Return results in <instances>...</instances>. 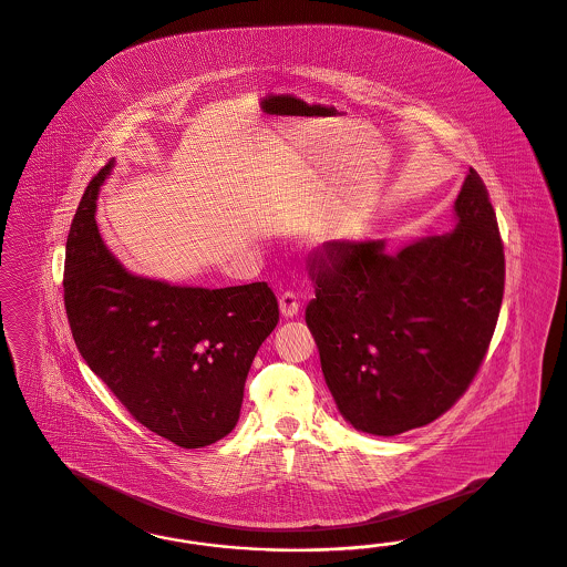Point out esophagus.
<instances>
[{
	"mask_svg": "<svg viewBox=\"0 0 567 567\" xmlns=\"http://www.w3.org/2000/svg\"><path fill=\"white\" fill-rule=\"evenodd\" d=\"M278 306H280V313L285 316V318H293L299 312V308H301V303H299V297L293 291H285V293L280 295V299H278Z\"/></svg>",
	"mask_w": 567,
	"mask_h": 567,
	"instance_id": "esophagus-1",
	"label": "esophagus"
}]
</instances>
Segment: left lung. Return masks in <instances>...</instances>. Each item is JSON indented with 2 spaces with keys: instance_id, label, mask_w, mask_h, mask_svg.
Returning a JSON list of instances; mask_svg holds the SVG:
<instances>
[{
  "instance_id": "left-lung-1",
  "label": "left lung",
  "mask_w": 567,
  "mask_h": 567,
  "mask_svg": "<svg viewBox=\"0 0 567 567\" xmlns=\"http://www.w3.org/2000/svg\"><path fill=\"white\" fill-rule=\"evenodd\" d=\"M458 226L390 254L385 240H329L308 268L306 322L337 409L355 430L398 435L450 411L480 371L505 293L488 188L471 167Z\"/></svg>"
}]
</instances>
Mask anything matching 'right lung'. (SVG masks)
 <instances>
[{
    "instance_id": "1",
    "label": "right lung",
    "mask_w": 567,
    "mask_h": 567,
    "mask_svg": "<svg viewBox=\"0 0 567 567\" xmlns=\"http://www.w3.org/2000/svg\"><path fill=\"white\" fill-rule=\"evenodd\" d=\"M109 161L81 196L66 238L64 308L87 367L137 423L182 449L235 430L255 353L278 324L266 282L174 287L127 272L96 226Z\"/></svg>"
}]
</instances>
